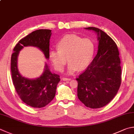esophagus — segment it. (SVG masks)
<instances>
[{
    "label": "esophagus",
    "instance_id": "1",
    "mask_svg": "<svg viewBox=\"0 0 134 134\" xmlns=\"http://www.w3.org/2000/svg\"><path fill=\"white\" fill-rule=\"evenodd\" d=\"M62 80L63 81H69V80H71V79H69V78H66V77H62Z\"/></svg>",
    "mask_w": 134,
    "mask_h": 134
}]
</instances>
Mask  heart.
I'll use <instances>...</instances> for the list:
<instances>
[{
  "label": "heart",
  "instance_id": "obj_1",
  "mask_svg": "<svg viewBox=\"0 0 134 134\" xmlns=\"http://www.w3.org/2000/svg\"><path fill=\"white\" fill-rule=\"evenodd\" d=\"M57 49L49 53V59L59 72L64 69L68 61V75H73L77 69L83 70L89 65L94 53V44L88 38H82L76 35H67L57 44Z\"/></svg>",
  "mask_w": 134,
  "mask_h": 134
}]
</instances>
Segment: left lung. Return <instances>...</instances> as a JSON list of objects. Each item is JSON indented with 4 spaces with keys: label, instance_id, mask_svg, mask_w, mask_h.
Returning <instances> with one entry per match:
<instances>
[{
    "label": "left lung",
    "instance_id": "1",
    "mask_svg": "<svg viewBox=\"0 0 134 134\" xmlns=\"http://www.w3.org/2000/svg\"><path fill=\"white\" fill-rule=\"evenodd\" d=\"M97 34V54L85 71L77 78V97L86 106L98 108L109 103L121 81L119 51L109 36L96 27H86Z\"/></svg>",
    "mask_w": 134,
    "mask_h": 134
}]
</instances>
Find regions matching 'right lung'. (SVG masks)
<instances>
[{
  "mask_svg": "<svg viewBox=\"0 0 134 134\" xmlns=\"http://www.w3.org/2000/svg\"><path fill=\"white\" fill-rule=\"evenodd\" d=\"M51 30L40 29L32 31L20 40L13 49L11 58L13 83L17 94L24 103L34 108L45 107L53 100L56 93L59 76L52 73L47 63L41 76L35 79L25 77L20 74L17 66L20 51L25 47H34L41 51L49 59V40Z\"/></svg>",
  "mask_w": 134,
  "mask_h": 134,
  "instance_id": "add662e5",
  "label": "right lung"
}]
</instances>
